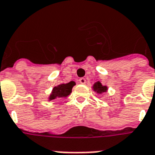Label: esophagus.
<instances>
[{
	"mask_svg": "<svg viewBox=\"0 0 155 155\" xmlns=\"http://www.w3.org/2000/svg\"><path fill=\"white\" fill-rule=\"evenodd\" d=\"M79 82L81 84H86V79L83 78H81L79 79Z\"/></svg>",
	"mask_w": 155,
	"mask_h": 155,
	"instance_id": "obj_1",
	"label": "esophagus"
}]
</instances>
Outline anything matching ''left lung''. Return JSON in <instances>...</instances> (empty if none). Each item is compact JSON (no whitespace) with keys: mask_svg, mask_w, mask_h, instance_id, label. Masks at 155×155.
I'll list each match as a JSON object with an SVG mask.
<instances>
[{"mask_svg":"<svg viewBox=\"0 0 155 155\" xmlns=\"http://www.w3.org/2000/svg\"><path fill=\"white\" fill-rule=\"evenodd\" d=\"M92 89H93V91L96 92L97 94H103L104 92H107V90H108L107 86H103L100 81H96V82L93 85V86H92Z\"/></svg>","mask_w":155,"mask_h":155,"instance_id":"1","label":"left lung"}]
</instances>
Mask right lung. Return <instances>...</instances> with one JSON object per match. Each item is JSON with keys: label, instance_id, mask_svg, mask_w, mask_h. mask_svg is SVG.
<instances>
[{"label": "right lung", "instance_id": "obj_1", "mask_svg": "<svg viewBox=\"0 0 155 155\" xmlns=\"http://www.w3.org/2000/svg\"><path fill=\"white\" fill-rule=\"evenodd\" d=\"M75 85L76 83L74 81H71L68 83H62L57 86H54L48 97V101L56 99L57 98H66L71 94L72 89Z\"/></svg>", "mask_w": 155, "mask_h": 155}]
</instances>
